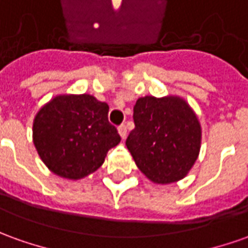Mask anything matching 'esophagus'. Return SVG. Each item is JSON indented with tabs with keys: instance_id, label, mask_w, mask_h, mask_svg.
<instances>
[{
	"instance_id": "1",
	"label": "esophagus",
	"mask_w": 248,
	"mask_h": 248,
	"mask_svg": "<svg viewBox=\"0 0 248 248\" xmlns=\"http://www.w3.org/2000/svg\"><path fill=\"white\" fill-rule=\"evenodd\" d=\"M119 134H120L121 139H125V136H127V127L124 124L119 127Z\"/></svg>"
}]
</instances>
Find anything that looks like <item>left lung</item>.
Returning <instances> with one entry per match:
<instances>
[{
	"label": "left lung",
	"mask_w": 248,
	"mask_h": 248,
	"mask_svg": "<svg viewBox=\"0 0 248 248\" xmlns=\"http://www.w3.org/2000/svg\"><path fill=\"white\" fill-rule=\"evenodd\" d=\"M134 121L125 144L141 173L160 185L185 178L201 147V125L189 104L177 95L140 97Z\"/></svg>",
	"instance_id": "8db88e82"
}]
</instances>
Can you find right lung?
<instances>
[{"label":"right lung","mask_w":248,"mask_h":248,"mask_svg":"<svg viewBox=\"0 0 248 248\" xmlns=\"http://www.w3.org/2000/svg\"><path fill=\"white\" fill-rule=\"evenodd\" d=\"M108 112L107 102L90 94L56 95L40 108L32 136L44 165L67 179L94 173L121 140Z\"/></svg>","instance_id":"1"}]
</instances>
